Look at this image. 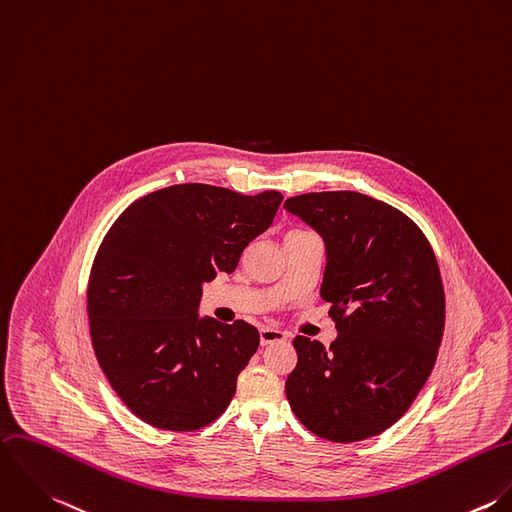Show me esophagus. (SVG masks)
<instances>
[{"instance_id": "obj_1", "label": "esophagus", "mask_w": 512, "mask_h": 512, "mask_svg": "<svg viewBox=\"0 0 512 512\" xmlns=\"http://www.w3.org/2000/svg\"><path fill=\"white\" fill-rule=\"evenodd\" d=\"M286 340H288V336L280 330H272V328H262L260 330V345H270V343Z\"/></svg>"}]
</instances>
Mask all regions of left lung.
I'll return each mask as SVG.
<instances>
[{
    "label": "left lung",
    "instance_id": "8db88e82",
    "mask_svg": "<svg viewBox=\"0 0 512 512\" xmlns=\"http://www.w3.org/2000/svg\"><path fill=\"white\" fill-rule=\"evenodd\" d=\"M284 208L326 244L320 294L338 330L330 347L294 340L286 397L322 439L379 435L403 417L437 359L445 292L433 248L409 216L359 192H308Z\"/></svg>",
    "mask_w": 512,
    "mask_h": 512
}]
</instances>
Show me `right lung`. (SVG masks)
I'll return each instance as SVG.
<instances>
[{"mask_svg":"<svg viewBox=\"0 0 512 512\" xmlns=\"http://www.w3.org/2000/svg\"><path fill=\"white\" fill-rule=\"evenodd\" d=\"M282 198L174 184L135 200L103 238L87 288L91 341L111 387L145 423L194 431L228 407L260 336L244 320L200 318L202 284L236 270Z\"/></svg>","mask_w":512,"mask_h":512,"instance_id":"1","label":"right lung"}]
</instances>
